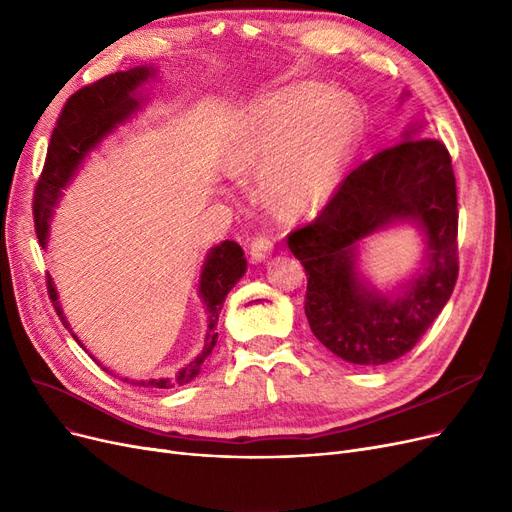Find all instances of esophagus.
Segmentation results:
<instances>
[{"label":"esophagus","mask_w":512,"mask_h":512,"mask_svg":"<svg viewBox=\"0 0 512 512\" xmlns=\"http://www.w3.org/2000/svg\"><path fill=\"white\" fill-rule=\"evenodd\" d=\"M250 254L254 262H264L273 254V239L269 235H258L250 243Z\"/></svg>","instance_id":"obj_1"}]
</instances>
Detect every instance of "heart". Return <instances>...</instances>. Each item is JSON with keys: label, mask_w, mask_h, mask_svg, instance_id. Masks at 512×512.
Here are the masks:
<instances>
[{"label": "heart", "mask_w": 512, "mask_h": 512, "mask_svg": "<svg viewBox=\"0 0 512 512\" xmlns=\"http://www.w3.org/2000/svg\"><path fill=\"white\" fill-rule=\"evenodd\" d=\"M358 112L347 97L313 82L258 99L228 152L235 175L262 169V192L286 214L328 201L356 144Z\"/></svg>", "instance_id": "b5f03b06"}]
</instances>
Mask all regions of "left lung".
<instances>
[{"mask_svg":"<svg viewBox=\"0 0 512 512\" xmlns=\"http://www.w3.org/2000/svg\"><path fill=\"white\" fill-rule=\"evenodd\" d=\"M368 158L339 184L317 218L288 235L307 273L311 332L351 364L394 362L415 347L447 305L457 271V192L443 142L421 137ZM394 223L417 225L427 241L422 269L398 293L381 295L357 271V243Z\"/></svg>","mask_w":512,"mask_h":512,"instance_id":"obj_1","label":"left lung"}]
</instances>
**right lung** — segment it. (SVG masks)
Wrapping results in <instances>:
<instances>
[{"instance_id": "obj_1", "label": "right lung", "mask_w": 512, "mask_h": 512, "mask_svg": "<svg viewBox=\"0 0 512 512\" xmlns=\"http://www.w3.org/2000/svg\"><path fill=\"white\" fill-rule=\"evenodd\" d=\"M154 76V67H133L129 72H116L105 76L93 84H88L76 95L67 99L65 108L57 120V127L52 131L46 163L42 175L35 186L33 197V218H35V233L42 248H46L50 235V218L55 214V207L63 197V188L72 182L78 173L80 165L88 152L95 150L103 137H108L120 122H125L133 112L139 110L142 99L137 97V88L148 78ZM248 262H245L241 245L235 241H222L216 248H211L205 256L203 271L199 279V296L207 311V332H205V347L201 354L186 364L180 373H175L171 379H150V381H133L122 379L131 385L139 387H154V390H169L175 385H184L195 379L201 373L205 358L211 354L218 341V313L222 311V303L226 294L243 277ZM48 296L55 311L59 313L61 322L67 330L69 322L63 315L59 305V294L52 277H46ZM72 337L80 343V339L72 332ZM82 345V343H80ZM95 360V358H93ZM99 366L101 362L95 360ZM105 373L108 368L101 366Z\"/></svg>"}]
</instances>
